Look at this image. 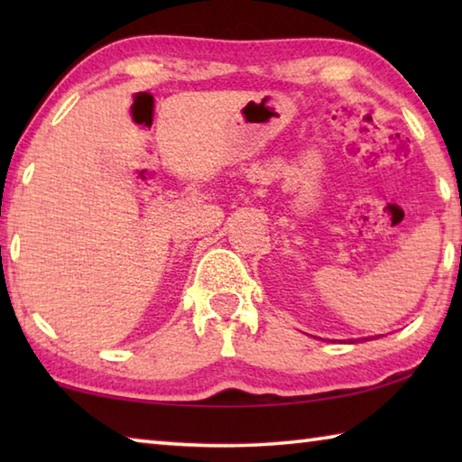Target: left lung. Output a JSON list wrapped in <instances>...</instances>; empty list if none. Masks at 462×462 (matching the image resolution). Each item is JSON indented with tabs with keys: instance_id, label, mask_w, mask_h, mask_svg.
Masks as SVG:
<instances>
[{
	"instance_id": "8db88e82",
	"label": "left lung",
	"mask_w": 462,
	"mask_h": 462,
	"mask_svg": "<svg viewBox=\"0 0 462 462\" xmlns=\"http://www.w3.org/2000/svg\"><path fill=\"white\" fill-rule=\"evenodd\" d=\"M374 338H377V336H374ZM363 340H369V338H363ZM350 342H353V340H350Z\"/></svg>"
}]
</instances>
